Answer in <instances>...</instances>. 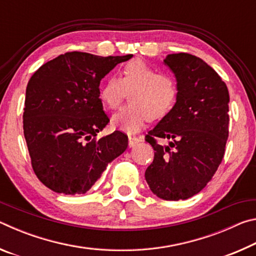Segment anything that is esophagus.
Wrapping results in <instances>:
<instances>
[{
  "label": "esophagus",
  "instance_id": "1",
  "mask_svg": "<svg viewBox=\"0 0 256 256\" xmlns=\"http://www.w3.org/2000/svg\"><path fill=\"white\" fill-rule=\"evenodd\" d=\"M138 142H141L140 138L128 136V146H130V148H133V146H136L138 144Z\"/></svg>",
  "mask_w": 256,
  "mask_h": 256
}]
</instances>
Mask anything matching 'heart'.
<instances>
[{"instance_id": "obj_1", "label": "heart", "mask_w": 256, "mask_h": 256, "mask_svg": "<svg viewBox=\"0 0 256 256\" xmlns=\"http://www.w3.org/2000/svg\"><path fill=\"white\" fill-rule=\"evenodd\" d=\"M128 92V105L112 118V125L126 133H136L149 118L159 120L170 112L178 96L174 76L158 72L142 60H130L120 68V76L106 81L100 90L104 105L118 108Z\"/></svg>"}]
</instances>
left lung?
Wrapping results in <instances>:
<instances>
[{"mask_svg":"<svg viewBox=\"0 0 256 256\" xmlns=\"http://www.w3.org/2000/svg\"><path fill=\"white\" fill-rule=\"evenodd\" d=\"M162 63L174 73L178 96L146 136L156 152L144 176L154 196L186 200L206 188L224 158L229 94L218 73L200 58L168 54ZM158 137L170 144L158 145Z\"/></svg>","mask_w":256,"mask_h":256,"instance_id":"obj_1","label":"left lung"}]
</instances>
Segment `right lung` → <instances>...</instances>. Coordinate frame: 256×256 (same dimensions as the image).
I'll return each mask as SVG.
<instances>
[{
	"mask_svg": "<svg viewBox=\"0 0 256 256\" xmlns=\"http://www.w3.org/2000/svg\"><path fill=\"white\" fill-rule=\"evenodd\" d=\"M132 56L71 52L45 63L30 78L24 134L34 174L54 192L86 193L126 150L128 136L122 132L94 136L110 122L99 98L100 81Z\"/></svg>",
	"mask_w": 256,
	"mask_h": 256,
	"instance_id": "right-lung-1",
	"label": "right lung"
}]
</instances>
